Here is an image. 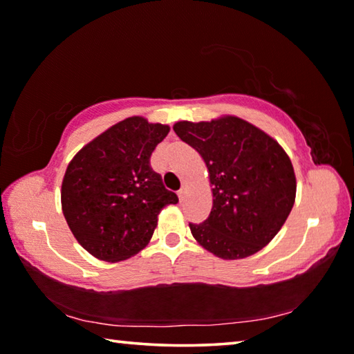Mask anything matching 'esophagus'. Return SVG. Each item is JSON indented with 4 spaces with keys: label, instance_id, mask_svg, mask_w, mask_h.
<instances>
[{
    "label": "esophagus",
    "instance_id": "1",
    "mask_svg": "<svg viewBox=\"0 0 354 354\" xmlns=\"http://www.w3.org/2000/svg\"><path fill=\"white\" fill-rule=\"evenodd\" d=\"M185 192H187V190H185V187H183L181 190L178 192V198H179V201H183V200L185 198Z\"/></svg>",
    "mask_w": 354,
    "mask_h": 354
}]
</instances>
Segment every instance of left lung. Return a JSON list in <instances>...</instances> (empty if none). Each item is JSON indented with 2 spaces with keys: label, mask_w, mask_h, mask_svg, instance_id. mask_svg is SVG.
Instances as JSON below:
<instances>
[{
  "label": "left lung",
  "mask_w": 354,
  "mask_h": 354,
  "mask_svg": "<svg viewBox=\"0 0 354 354\" xmlns=\"http://www.w3.org/2000/svg\"><path fill=\"white\" fill-rule=\"evenodd\" d=\"M176 136L198 151L207 169L212 209L192 236L225 261L261 251L278 234L295 203L297 178L284 148L236 115L176 122Z\"/></svg>",
  "instance_id": "1"
}]
</instances>
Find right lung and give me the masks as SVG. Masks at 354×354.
<instances>
[{"label": "right lung", "instance_id": "1", "mask_svg": "<svg viewBox=\"0 0 354 354\" xmlns=\"http://www.w3.org/2000/svg\"><path fill=\"white\" fill-rule=\"evenodd\" d=\"M169 124L128 117L77 151L65 170L61 205L70 231L93 257L120 262L149 243L158 215L178 196L165 190L149 158Z\"/></svg>", "mask_w": 354, "mask_h": 354}]
</instances>
